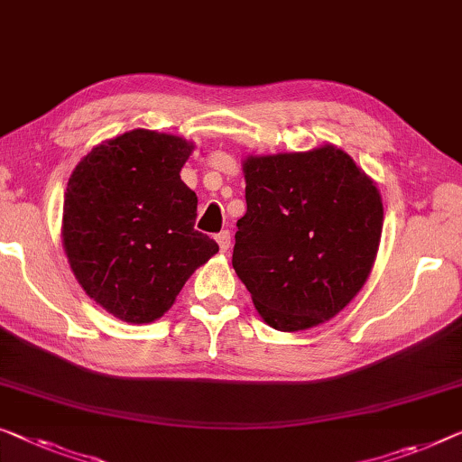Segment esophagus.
I'll list each match as a JSON object with an SVG mask.
<instances>
[{"label":"esophagus","mask_w":462,"mask_h":462,"mask_svg":"<svg viewBox=\"0 0 462 462\" xmlns=\"http://www.w3.org/2000/svg\"><path fill=\"white\" fill-rule=\"evenodd\" d=\"M230 232L228 230H224V232H219L217 236H216V240H217V245H219V251L222 253H228V249H230Z\"/></svg>","instance_id":"obj_1"}]
</instances>
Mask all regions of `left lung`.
<instances>
[{"instance_id": "left-lung-1", "label": "left lung", "mask_w": 462, "mask_h": 462, "mask_svg": "<svg viewBox=\"0 0 462 462\" xmlns=\"http://www.w3.org/2000/svg\"><path fill=\"white\" fill-rule=\"evenodd\" d=\"M246 213L234 272L261 318L302 332L336 318L359 294L380 249L383 205L375 182L332 143L243 162Z\"/></svg>"}]
</instances>
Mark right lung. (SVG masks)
I'll use <instances>...</instances> for the list:
<instances>
[{"mask_svg": "<svg viewBox=\"0 0 462 462\" xmlns=\"http://www.w3.org/2000/svg\"><path fill=\"white\" fill-rule=\"evenodd\" d=\"M195 144L134 128L103 141L74 168L61 245L74 278L126 323H151L219 251L195 230L197 195L180 180Z\"/></svg>", "mask_w": 462, "mask_h": 462, "instance_id": "add662e5", "label": "right lung"}]
</instances>
